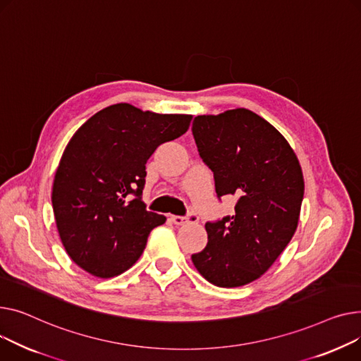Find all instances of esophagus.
Here are the masks:
<instances>
[{
  "label": "esophagus",
  "mask_w": 361,
  "mask_h": 361,
  "mask_svg": "<svg viewBox=\"0 0 361 361\" xmlns=\"http://www.w3.org/2000/svg\"><path fill=\"white\" fill-rule=\"evenodd\" d=\"M172 221L176 226H182L188 221H197V216L195 214H189V216H172Z\"/></svg>",
  "instance_id": "34e87169"
}]
</instances>
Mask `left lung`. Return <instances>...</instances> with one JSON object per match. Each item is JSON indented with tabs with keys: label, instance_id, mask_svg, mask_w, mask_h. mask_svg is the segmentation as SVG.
Listing matches in <instances>:
<instances>
[{
	"label": "left lung",
	"instance_id": "obj_1",
	"mask_svg": "<svg viewBox=\"0 0 361 361\" xmlns=\"http://www.w3.org/2000/svg\"><path fill=\"white\" fill-rule=\"evenodd\" d=\"M192 134L217 198H238L233 216L205 223L208 243L192 262L211 284L240 287L268 271L298 228L302 167L287 140L243 108L197 116Z\"/></svg>",
	"mask_w": 361,
	"mask_h": 361
}]
</instances>
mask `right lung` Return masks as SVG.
<instances>
[{
	"mask_svg": "<svg viewBox=\"0 0 361 361\" xmlns=\"http://www.w3.org/2000/svg\"><path fill=\"white\" fill-rule=\"evenodd\" d=\"M190 119L118 103L73 135L56 169L52 207L61 242L80 268L111 279L138 261L150 231L166 221L142 202L145 163L160 144L185 134Z\"/></svg>",
	"mask_w": 361,
	"mask_h": 361,
	"instance_id": "right-lung-1",
	"label": "right lung"
}]
</instances>
